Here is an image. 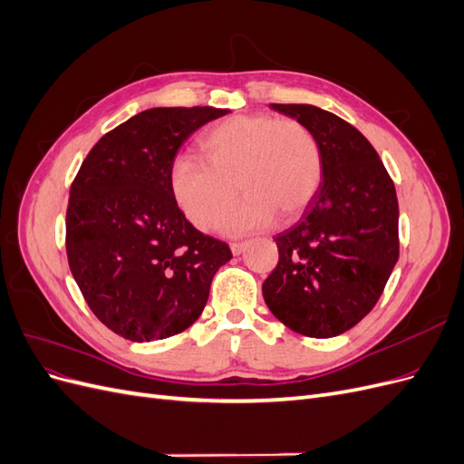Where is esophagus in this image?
<instances>
[{
	"label": "esophagus",
	"instance_id": "1",
	"mask_svg": "<svg viewBox=\"0 0 464 464\" xmlns=\"http://www.w3.org/2000/svg\"><path fill=\"white\" fill-rule=\"evenodd\" d=\"M246 246H247L246 242H232V244H230V249H232V254H234V256H240V254H242V251L246 249Z\"/></svg>",
	"mask_w": 464,
	"mask_h": 464
}]
</instances>
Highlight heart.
<instances>
[{"instance_id": "heart-1", "label": "heart", "mask_w": 464, "mask_h": 464, "mask_svg": "<svg viewBox=\"0 0 464 464\" xmlns=\"http://www.w3.org/2000/svg\"><path fill=\"white\" fill-rule=\"evenodd\" d=\"M203 159L179 154L170 164V191L188 220L201 230L217 227L237 199H247L224 218L228 234L290 222L312 203L323 179V152L305 123L269 114L234 116L201 139Z\"/></svg>"}]
</instances>
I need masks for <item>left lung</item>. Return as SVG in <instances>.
<instances>
[{
  "label": "left lung",
  "instance_id": "1",
  "mask_svg": "<svg viewBox=\"0 0 464 464\" xmlns=\"http://www.w3.org/2000/svg\"><path fill=\"white\" fill-rule=\"evenodd\" d=\"M305 123L323 152V179L292 228L275 236L278 263L263 283L273 315L314 339L366 317L399 259V201L377 150L354 125L312 104H271Z\"/></svg>",
  "mask_w": 464,
  "mask_h": 464
}]
</instances>
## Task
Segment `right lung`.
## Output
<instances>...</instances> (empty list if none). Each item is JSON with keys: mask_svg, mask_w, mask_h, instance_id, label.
I'll return each instance as SVG.
<instances>
[{"mask_svg": "<svg viewBox=\"0 0 464 464\" xmlns=\"http://www.w3.org/2000/svg\"><path fill=\"white\" fill-rule=\"evenodd\" d=\"M224 114L213 106L145 110L101 137L69 189V269L91 312L123 339L186 331L232 259L227 242L181 213L168 179L186 139Z\"/></svg>", "mask_w": 464, "mask_h": 464, "instance_id": "obj_1", "label": "right lung"}]
</instances>
